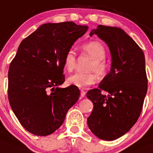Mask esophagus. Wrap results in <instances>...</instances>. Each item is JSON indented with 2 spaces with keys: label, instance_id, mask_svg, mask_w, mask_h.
Returning <instances> with one entry per match:
<instances>
[{
  "label": "esophagus",
  "instance_id": "1",
  "mask_svg": "<svg viewBox=\"0 0 153 153\" xmlns=\"http://www.w3.org/2000/svg\"><path fill=\"white\" fill-rule=\"evenodd\" d=\"M80 96L82 98L85 97V96H86V92H85L84 90H81L80 91Z\"/></svg>",
  "mask_w": 153,
  "mask_h": 153
}]
</instances>
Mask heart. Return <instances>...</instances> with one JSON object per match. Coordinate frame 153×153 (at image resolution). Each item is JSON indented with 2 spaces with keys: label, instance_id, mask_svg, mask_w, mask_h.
Returning a JSON list of instances; mask_svg holds the SVG:
<instances>
[{
  "label": "heart",
  "instance_id": "1",
  "mask_svg": "<svg viewBox=\"0 0 153 153\" xmlns=\"http://www.w3.org/2000/svg\"><path fill=\"white\" fill-rule=\"evenodd\" d=\"M82 54H86L92 59L88 71H91L86 74L76 73L67 78L68 83L81 89L89 87L93 85L97 80V76L102 77L105 75L108 66L105 58L106 56L105 48L99 42L93 41L86 43L81 46ZM76 61V57L74 50L70 49L66 52L64 57V68L67 72H71L74 69Z\"/></svg>",
  "mask_w": 153,
  "mask_h": 153
}]
</instances>
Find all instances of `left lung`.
I'll return each mask as SVG.
<instances>
[{
	"label": "left lung",
	"instance_id": "left-lung-1",
	"mask_svg": "<svg viewBox=\"0 0 153 153\" xmlns=\"http://www.w3.org/2000/svg\"><path fill=\"white\" fill-rule=\"evenodd\" d=\"M108 45L111 67L98 89L88 91L93 103L87 119L90 131L99 139L114 140L128 132L142 111L147 92L145 57L142 49L123 29L99 25L90 36ZM102 91H107L103 95Z\"/></svg>",
	"mask_w": 153,
	"mask_h": 153
}]
</instances>
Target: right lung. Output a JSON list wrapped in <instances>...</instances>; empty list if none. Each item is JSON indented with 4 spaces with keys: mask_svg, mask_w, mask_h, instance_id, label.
<instances>
[{
    "mask_svg": "<svg viewBox=\"0 0 153 153\" xmlns=\"http://www.w3.org/2000/svg\"><path fill=\"white\" fill-rule=\"evenodd\" d=\"M87 26L74 22L45 23L21 42L8 72V99L22 126L48 136L59 128L80 91L65 81L64 57Z\"/></svg>",
    "mask_w": 153,
    "mask_h": 153,
    "instance_id": "obj_1",
    "label": "right lung"
}]
</instances>
